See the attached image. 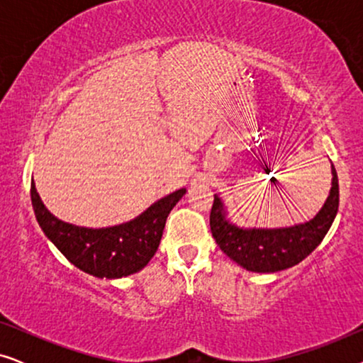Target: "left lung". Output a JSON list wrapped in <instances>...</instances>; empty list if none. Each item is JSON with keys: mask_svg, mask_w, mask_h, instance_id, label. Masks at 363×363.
I'll return each mask as SVG.
<instances>
[{"mask_svg": "<svg viewBox=\"0 0 363 363\" xmlns=\"http://www.w3.org/2000/svg\"><path fill=\"white\" fill-rule=\"evenodd\" d=\"M330 191L319 213L309 221L281 228L241 226L231 220L225 201L215 195L210 228L225 255L251 272L284 271L304 261L330 230L339 210V180L330 167Z\"/></svg>", "mask_w": 363, "mask_h": 363, "instance_id": "8db88e82", "label": "left lung"}]
</instances>
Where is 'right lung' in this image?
<instances>
[{
	"mask_svg": "<svg viewBox=\"0 0 363 363\" xmlns=\"http://www.w3.org/2000/svg\"><path fill=\"white\" fill-rule=\"evenodd\" d=\"M185 193L186 188H180L121 225L87 228L54 216L31 182L33 210L44 235L69 262L99 279H118L142 271L155 256L167 218Z\"/></svg>",
	"mask_w": 363,
	"mask_h": 363,
	"instance_id": "add662e5",
	"label": "right lung"
}]
</instances>
